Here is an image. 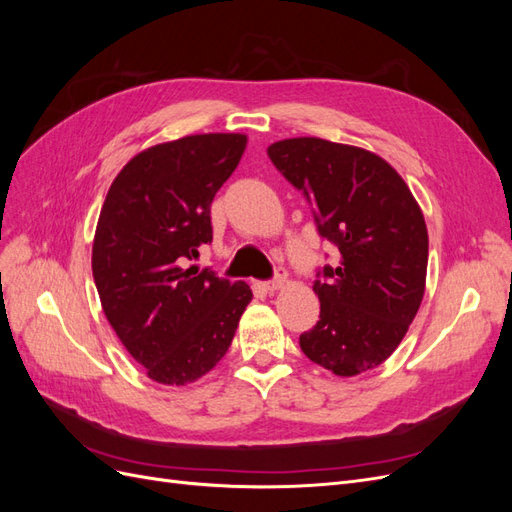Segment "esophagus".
I'll return each instance as SVG.
<instances>
[{
  "label": "esophagus",
  "instance_id": "esophagus-1",
  "mask_svg": "<svg viewBox=\"0 0 512 512\" xmlns=\"http://www.w3.org/2000/svg\"><path fill=\"white\" fill-rule=\"evenodd\" d=\"M286 282H288V273H286V269H277L273 280H271V282H267V284H262V286H265V290H267V292H275V290H282V288L286 286Z\"/></svg>",
  "mask_w": 512,
  "mask_h": 512
}]
</instances>
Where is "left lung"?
Returning a JSON list of instances; mask_svg holds the SVG:
<instances>
[{
    "instance_id": "obj_1",
    "label": "left lung",
    "mask_w": 512,
    "mask_h": 512,
    "mask_svg": "<svg viewBox=\"0 0 512 512\" xmlns=\"http://www.w3.org/2000/svg\"><path fill=\"white\" fill-rule=\"evenodd\" d=\"M275 168L301 190L339 265L318 271L320 320L299 337L309 361L350 378L384 363L425 294L429 237L406 181L376 153L316 136L277 141Z\"/></svg>"
}]
</instances>
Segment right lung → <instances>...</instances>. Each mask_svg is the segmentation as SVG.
<instances>
[{"instance_id": "obj_1", "label": "right lung", "mask_w": 512, "mask_h": 512, "mask_svg": "<svg viewBox=\"0 0 512 512\" xmlns=\"http://www.w3.org/2000/svg\"><path fill=\"white\" fill-rule=\"evenodd\" d=\"M245 134H192L134 156L108 188L91 271L106 320L145 374L185 386L220 363L252 301L245 282L185 267L211 243V203Z\"/></svg>"}]
</instances>
